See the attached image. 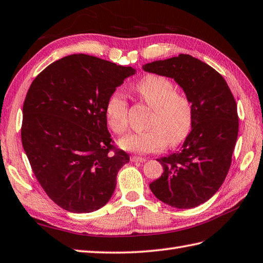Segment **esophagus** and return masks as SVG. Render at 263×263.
I'll use <instances>...</instances> for the list:
<instances>
[{"instance_id":"34e87169","label":"esophagus","mask_w":263,"mask_h":263,"mask_svg":"<svg viewBox=\"0 0 263 263\" xmlns=\"http://www.w3.org/2000/svg\"><path fill=\"white\" fill-rule=\"evenodd\" d=\"M130 161L132 162H141V163H143V162H145L146 160H145L144 157H141V156H132L130 157Z\"/></svg>"}]
</instances>
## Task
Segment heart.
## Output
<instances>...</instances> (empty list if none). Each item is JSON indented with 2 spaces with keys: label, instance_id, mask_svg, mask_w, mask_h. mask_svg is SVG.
<instances>
[{
  "label": "heart",
  "instance_id": "obj_1",
  "mask_svg": "<svg viewBox=\"0 0 263 263\" xmlns=\"http://www.w3.org/2000/svg\"><path fill=\"white\" fill-rule=\"evenodd\" d=\"M135 92L153 108L148 129L122 137L119 146L136 154H149L166 146H177L188 137L192 127V107L183 93L176 91L170 80L159 75H146L135 85ZM128 102L121 92L108 98L106 117L109 127L125 133L128 127Z\"/></svg>",
  "mask_w": 263,
  "mask_h": 263
}]
</instances>
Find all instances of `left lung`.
<instances>
[{"instance_id": "8db88e82", "label": "left lung", "mask_w": 263, "mask_h": 263, "mask_svg": "<svg viewBox=\"0 0 263 263\" xmlns=\"http://www.w3.org/2000/svg\"><path fill=\"white\" fill-rule=\"evenodd\" d=\"M173 79L192 107V127L181 151L157 159L164 172L149 183L162 202L179 209L201 205L217 192L230 170L238 134L237 107L226 81L190 55L143 65Z\"/></svg>"}]
</instances>
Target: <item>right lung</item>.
Masks as SVG:
<instances>
[{
  "label": "right lung",
  "instance_id": "obj_1",
  "mask_svg": "<svg viewBox=\"0 0 263 263\" xmlns=\"http://www.w3.org/2000/svg\"><path fill=\"white\" fill-rule=\"evenodd\" d=\"M130 66L85 54L63 57L33 80L25 103L22 146L46 194L71 213L110 200L117 173L129 162L107 128L106 103Z\"/></svg>",
  "mask_w": 263,
  "mask_h": 263
}]
</instances>
